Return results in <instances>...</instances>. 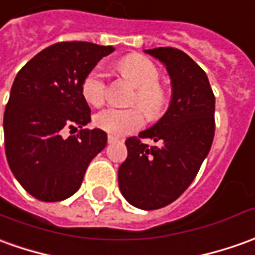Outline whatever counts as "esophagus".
Here are the masks:
<instances>
[{"label": "esophagus", "mask_w": 255, "mask_h": 255, "mask_svg": "<svg viewBox=\"0 0 255 255\" xmlns=\"http://www.w3.org/2000/svg\"><path fill=\"white\" fill-rule=\"evenodd\" d=\"M115 141H118V137L117 136H112V134H108V143H115Z\"/></svg>", "instance_id": "obj_1"}]
</instances>
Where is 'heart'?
I'll return each mask as SVG.
<instances>
[{"instance_id":"obj_1","label":"heart","mask_w":255,"mask_h":255,"mask_svg":"<svg viewBox=\"0 0 255 255\" xmlns=\"http://www.w3.org/2000/svg\"><path fill=\"white\" fill-rule=\"evenodd\" d=\"M119 73L137 87L133 103L144 111L151 119H157L164 114L168 105V96L159 86V69L148 58L133 54L125 57L118 64ZM107 77L101 68L91 69L82 82V94L93 107H101L107 100ZM138 108H115L110 107L98 112L94 124L98 129L115 136H124L137 130L144 124V114Z\"/></svg>"}]
</instances>
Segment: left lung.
Returning <instances> with one entry per match:
<instances>
[{
	"mask_svg": "<svg viewBox=\"0 0 255 255\" xmlns=\"http://www.w3.org/2000/svg\"><path fill=\"white\" fill-rule=\"evenodd\" d=\"M145 52L166 66L172 98L157 124L125 141L128 158L118 182L129 204L150 211L173 203L196 178L214 140L215 97L205 72L183 51L158 47ZM140 138L160 144L148 147Z\"/></svg>",
	"mask_w": 255,
	"mask_h": 255,
	"instance_id": "1",
	"label": "left lung"
}]
</instances>
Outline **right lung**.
I'll return each instance as SVG.
<instances>
[{
  "label": "right lung",
  "instance_id": "obj_1",
  "mask_svg": "<svg viewBox=\"0 0 255 255\" xmlns=\"http://www.w3.org/2000/svg\"><path fill=\"white\" fill-rule=\"evenodd\" d=\"M114 50L62 41L17 72L3 114L5 154L17 182L40 201H62L75 194L91 159L107 145L104 130L83 129L91 118L82 82ZM68 127L81 131L64 139L62 129Z\"/></svg>",
  "mask_w": 255,
  "mask_h": 255
}]
</instances>
